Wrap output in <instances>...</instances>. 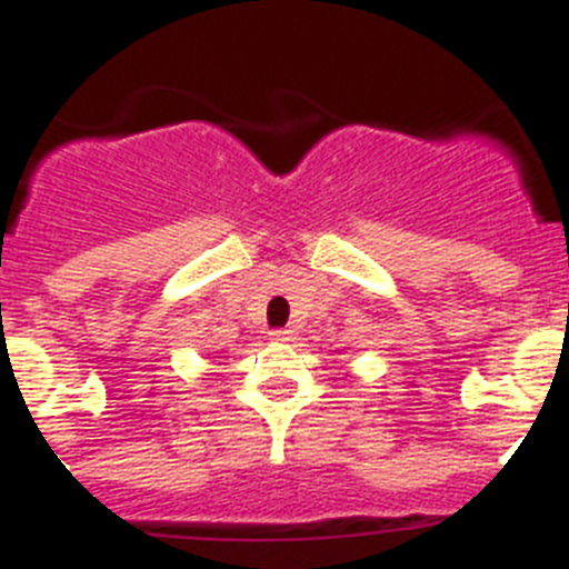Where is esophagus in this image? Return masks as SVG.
Masks as SVG:
<instances>
[{"mask_svg": "<svg viewBox=\"0 0 569 569\" xmlns=\"http://www.w3.org/2000/svg\"><path fill=\"white\" fill-rule=\"evenodd\" d=\"M273 336L276 341H293L296 339V330L293 328H279V330H273Z\"/></svg>", "mask_w": 569, "mask_h": 569, "instance_id": "esophagus-1", "label": "esophagus"}]
</instances>
